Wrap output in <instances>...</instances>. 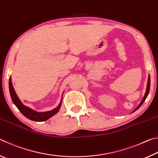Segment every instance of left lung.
I'll return each instance as SVG.
<instances>
[{"label":"left lung","mask_w":158,"mask_h":158,"mask_svg":"<svg viewBox=\"0 0 158 158\" xmlns=\"http://www.w3.org/2000/svg\"><path fill=\"white\" fill-rule=\"evenodd\" d=\"M150 85H151V79H150V77H148V84H147V89H146V93H145V95H144V97H143V98L142 101L141 102V103L139 104V106H137V108L135 109V110L134 111H135L136 110H137V109H138L139 108L141 105H142V104L144 102V101L146 100V98H147V96H148V93H149Z\"/></svg>","instance_id":"8db88e82"}]
</instances>
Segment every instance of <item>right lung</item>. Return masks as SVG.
<instances>
[{"label": "right lung", "mask_w": 158, "mask_h": 158, "mask_svg": "<svg viewBox=\"0 0 158 158\" xmlns=\"http://www.w3.org/2000/svg\"><path fill=\"white\" fill-rule=\"evenodd\" d=\"M9 89H10V93L11 98L12 100V102H14L15 105L17 106L21 114L23 116H25L26 118H28V119L31 120V121H37V122H42L47 121V119H49V118L54 116L56 114L58 113V111H59L61 103L58 105L56 108L53 109L52 111H47V112H42V113H39V112H36L33 110H32L30 108L27 107L23 105L21 103V102L19 100V99L17 97V94L14 90V88L12 86V80L11 77H10L9 79Z\"/></svg>", "instance_id": "1"}]
</instances>
